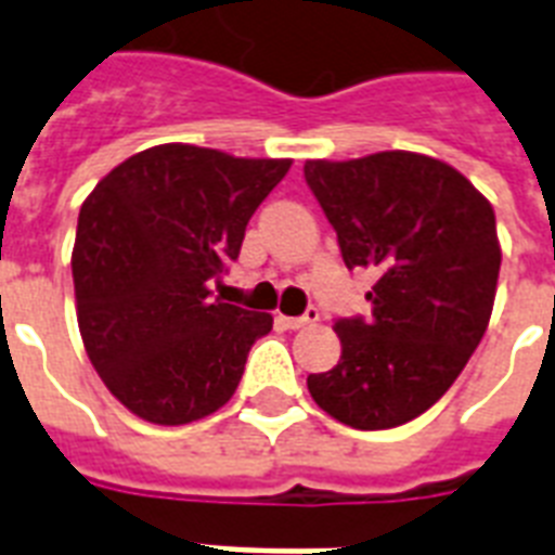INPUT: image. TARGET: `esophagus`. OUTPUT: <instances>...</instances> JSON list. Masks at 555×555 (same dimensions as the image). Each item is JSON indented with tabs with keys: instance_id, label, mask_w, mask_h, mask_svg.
<instances>
[{
	"instance_id": "esophagus-1",
	"label": "esophagus",
	"mask_w": 555,
	"mask_h": 555,
	"mask_svg": "<svg viewBox=\"0 0 555 555\" xmlns=\"http://www.w3.org/2000/svg\"><path fill=\"white\" fill-rule=\"evenodd\" d=\"M276 322L282 325V328H308V325H313V322H320V308L317 305H308V311L302 313V317H276Z\"/></svg>"
}]
</instances>
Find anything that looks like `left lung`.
I'll return each instance as SVG.
<instances>
[{"mask_svg":"<svg viewBox=\"0 0 555 555\" xmlns=\"http://www.w3.org/2000/svg\"><path fill=\"white\" fill-rule=\"evenodd\" d=\"M305 181L337 230L348 270L377 282L365 317H339L343 357L311 374L320 409L391 429L435 405L481 343L495 299V212L457 169L414 152L308 160Z\"/></svg>","mask_w":555,"mask_h":555,"instance_id":"left-lung-1","label":"left lung"}]
</instances>
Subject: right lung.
<instances>
[{"label":"right lung","instance_id":"1","mask_svg":"<svg viewBox=\"0 0 555 555\" xmlns=\"http://www.w3.org/2000/svg\"><path fill=\"white\" fill-rule=\"evenodd\" d=\"M291 160L152 146L108 172L77 218V322L91 365L138 417L181 426L233 397L270 313L212 299L247 221Z\"/></svg>","mask_w":555,"mask_h":555}]
</instances>
